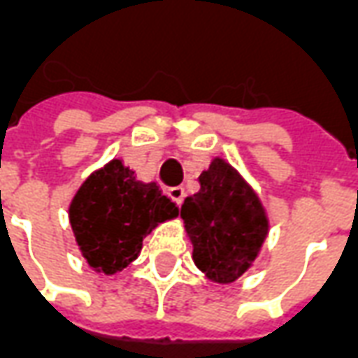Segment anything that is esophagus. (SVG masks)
<instances>
[{"instance_id": "34e87169", "label": "esophagus", "mask_w": 358, "mask_h": 358, "mask_svg": "<svg viewBox=\"0 0 358 358\" xmlns=\"http://www.w3.org/2000/svg\"><path fill=\"white\" fill-rule=\"evenodd\" d=\"M184 187H171V189H169V197H171L172 201L176 203V205H182V201H184Z\"/></svg>"}]
</instances>
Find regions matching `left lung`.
Listing matches in <instances>:
<instances>
[{
    "instance_id": "obj_1",
    "label": "left lung",
    "mask_w": 358,
    "mask_h": 358,
    "mask_svg": "<svg viewBox=\"0 0 358 358\" xmlns=\"http://www.w3.org/2000/svg\"><path fill=\"white\" fill-rule=\"evenodd\" d=\"M199 186L180 209L194 263L210 282L232 284L259 257L268 236L266 210L255 189L220 157L201 172Z\"/></svg>"
}]
</instances>
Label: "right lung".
<instances>
[{
  "mask_svg": "<svg viewBox=\"0 0 358 358\" xmlns=\"http://www.w3.org/2000/svg\"><path fill=\"white\" fill-rule=\"evenodd\" d=\"M178 217L155 182H141L113 159L84 180L69 205V220L82 257L99 274H117L138 259L143 238Z\"/></svg>",
  "mask_w": 358,
  "mask_h": 358,
  "instance_id": "add662e5",
  "label": "right lung"
}]
</instances>
